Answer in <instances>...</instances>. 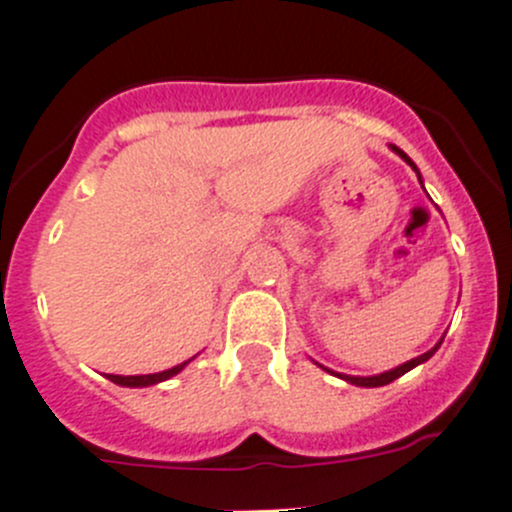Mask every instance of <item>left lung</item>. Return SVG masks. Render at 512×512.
I'll use <instances>...</instances> for the list:
<instances>
[{
    "instance_id": "1",
    "label": "left lung",
    "mask_w": 512,
    "mask_h": 512,
    "mask_svg": "<svg viewBox=\"0 0 512 512\" xmlns=\"http://www.w3.org/2000/svg\"><path fill=\"white\" fill-rule=\"evenodd\" d=\"M390 147H393V152H398V155L403 157V160L408 162V165L413 167L415 172H418V167H415V162L410 160V157L405 155L403 150H398V147H395V145H390ZM418 180H420V172H418ZM440 342H443V340H440ZM440 342H438V345L433 347V350L423 352V355L413 357V360L403 362V365L393 367V370H388V372H380V375H370V377H357V375H342V372H335V375H337V377H342V380H347V382H350V385H360V388H380V385H390V382H393V380H398L400 375H405V372H408V370H413V367L423 365L425 360H430V357L435 355V350H438V347H440ZM330 372H332V370H330Z\"/></svg>"
}]
</instances>
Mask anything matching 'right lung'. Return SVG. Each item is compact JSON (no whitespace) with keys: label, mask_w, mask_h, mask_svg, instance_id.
<instances>
[{"label":"right lung","mask_w":512,"mask_h":512,"mask_svg":"<svg viewBox=\"0 0 512 512\" xmlns=\"http://www.w3.org/2000/svg\"><path fill=\"white\" fill-rule=\"evenodd\" d=\"M187 362L170 367V370L152 372V375H107V377L114 382V385H122V388H147V385H157V382H162V380H170V377L177 375V372H180Z\"/></svg>","instance_id":"right-lung-1"}]
</instances>
